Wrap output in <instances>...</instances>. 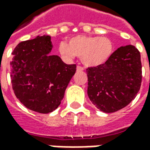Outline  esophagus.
Wrapping results in <instances>:
<instances>
[{
  "instance_id": "esophagus-1",
  "label": "esophagus",
  "mask_w": 150,
  "mask_h": 150,
  "mask_svg": "<svg viewBox=\"0 0 150 150\" xmlns=\"http://www.w3.org/2000/svg\"><path fill=\"white\" fill-rule=\"evenodd\" d=\"M76 70H77V71H83V67H82L80 66H78Z\"/></svg>"
}]
</instances>
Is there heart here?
Here are the masks:
<instances>
[{
    "label": "heart",
    "instance_id": "1",
    "mask_svg": "<svg viewBox=\"0 0 150 150\" xmlns=\"http://www.w3.org/2000/svg\"><path fill=\"white\" fill-rule=\"evenodd\" d=\"M59 52L63 58L71 60L75 56L88 67L103 65L114 52V44L108 38L78 35L71 38L69 43L59 44Z\"/></svg>",
    "mask_w": 150,
    "mask_h": 150
}]
</instances>
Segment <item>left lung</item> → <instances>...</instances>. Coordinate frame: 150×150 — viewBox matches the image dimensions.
<instances>
[{
	"label": "left lung",
	"instance_id": "obj_1",
	"mask_svg": "<svg viewBox=\"0 0 150 150\" xmlns=\"http://www.w3.org/2000/svg\"><path fill=\"white\" fill-rule=\"evenodd\" d=\"M139 50L121 46L103 65L88 67V97L98 109L111 113L122 109L134 100L142 78Z\"/></svg>",
	"mask_w": 150,
	"mask_h": 150
}]
</instances>
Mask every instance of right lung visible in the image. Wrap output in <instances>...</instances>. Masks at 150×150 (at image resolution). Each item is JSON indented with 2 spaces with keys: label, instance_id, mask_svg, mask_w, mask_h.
<instances>
[{
  "label": "right lung",
  "instance_id": "add662e5",
  "mask_svg": "<svg viewBox=\"0 0 150 150\" xmlns=\"http://www.w3.org/2000/svg\"><path fill=\"white\" fill-rule=\"evenodd\" d=\"M50 36H37L21 42L12 53V86L24 106L39 113H49L59 107L66 88L76 71L75 64H66L51 55Z\"/></svg>",
  "mask_w": 150,
  "mask_h": 150
}]
</instances>
